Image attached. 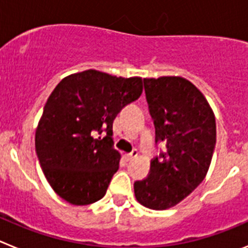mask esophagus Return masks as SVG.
Returning a JSON list of instances; mask_svg holds the SVG:
<instances>
[{
  "instance_id": "obj_1",
  "label": "esophagus",
  "mask_w": 248,
  "mask_h": 248,
  "mask_svg": "<svg viewBox=\"0 0 248 248\" xmlns=\"http://www.w3.org/2000/svg\"><path fill=\"white\" fill-rule=\"evenodd\" d=\"M138 154H139V153H138V150H137V149H134V150L131 151L130 154H126L125 157H126V160H128V161H129V160L135 159V157L138 156Z\"/></svg>"
}]
</instances>
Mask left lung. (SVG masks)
<instances>
[{
    "instance_id": "1",
    "label": "left lung",
    "mask_w": 248,
    "mask_h": 248,
    "mask_svg": "<svg viewBox=\"0 0 248 248\" xmlns=\"http://www.w3.org/2000/svg\"><path fill=\"white\" fill-rule=\"evenodd\" d=\"M144 89L155 143L164 141L166 151L151 160L148 176L134 183V194L148 209L166 210L205 179L216 145V122L203 94L185 78H144Z\"/></svg>"
}]
</instances>
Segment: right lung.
I'll list each match as a JSON object with an SVG mask.
<instances>
[{
    "label": "right lung",
    "mask_w": 248,
    "mask_h": 248,
    "mask_svg": "<svg viewBox=\"0 0 248 248\" xmlns=\"http://www.w3.org/2000/svg\"><path fill=\"white\" fill-rule=\"evenodd\" d=\"M141 93L140 77L95 69L65 77L50 93L34 143L43 174L63 200L89 205L104 196L120 161L113 148V122Z\"/></svg>",
    "instance_id": "1"
}]
</instances>
